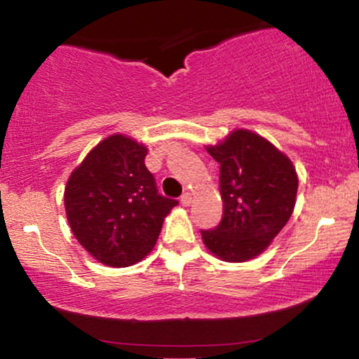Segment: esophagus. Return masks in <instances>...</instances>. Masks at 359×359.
Segmentation results:
<instances>
[{
    "mask_svg": "<svg viewBox=\"0 0 359 359\" xmlns=\"http://www.w3.org/2000/svg\"><path fill=\"white\" fill-rule=\"evenodd\" d=\"M180 203H182V205H191V203H192V192H184L182 197H180Z\"/></svg>",
    "mask_w": 359,
    "mask_h": 359,
    "instance_id": "esophagus-1",
    "label": "esophagus"
}]
</instances>
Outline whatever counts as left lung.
<instances>
[{"mask_svg":"<svg viewBox=\"0 0 359 359\" xmlns=\"http://www.w3.org/2000/svg\"><path fill=\"white\" fill-rule=\"evenodd\" d=\"M208 154L221 165L224 212L216 228L201 231L204 245L224 262L258 257L294 212L297 172L287 155L248 130L233 131Z\"/></svg>","mask_w":359,"mask_h":359,"instance_id":"left-lung-1","label":"left lung"}]
</instances>
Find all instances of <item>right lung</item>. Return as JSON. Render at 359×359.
Returning <instances> with one entry per match:
<instances>
[{
    "label": "right lung",
    "instance_id": "add662e5",
    "mask_svg": "<svg viewBox=\"0 0 359 359\" xmlns=\"http://www.w3.org/2000/svg\"><path fill=\"white\" fill-rule=\"evenodd\" d=\"M147 147L123 135L97 143L69 177L67 221L77 241L109 266H130L150 253L177 205L158 194L145 167Z\"/></svg>",
    "mask_w": 359,
    "mask_h": 359
}]
</instances>
